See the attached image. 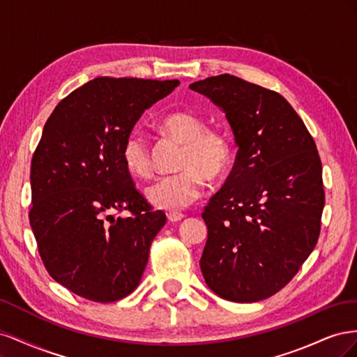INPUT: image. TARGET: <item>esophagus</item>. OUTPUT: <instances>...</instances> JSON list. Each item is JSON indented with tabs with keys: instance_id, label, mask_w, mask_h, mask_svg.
I'll return each mask as SVG.
<instances>
[{
	"instance_id": "34e87169",
	"label": "esophagus",
	"mask_w": 357,
	"mask_h": 357,
	"mask_svg": "<svg viewBox=\"0 0 357 357\" xmlns=\"http://www.w3.org/2000/svg\"><path fill=\"white\" fill-rule=\"evenodd\" d=\"M167 218H168V220H169V222L176 223V222H180L183 218H185V215H183L181 213H168V214H167Z\"/></svg>"
}]
</instances>
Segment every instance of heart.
I'll list each match as a JSON object with an SVG mask.
<instances>
[{
	"label": "heart",
	"mask_w": 357,
	"mask_h": 357,
	"mask_svg": "<svg viewBox=\"0 0 357 357\" xmlns=\"http://www.w3.org/2000/svg\"><path fill=\"white\" fill-rule=\"evenodd\" d=\"M165 131L186 146L176 174L156 178L146 189V197L153 207L178 211L198 201L204 192V177L215 181L225 176L232 160L229 138L223 132L208 129L205 119L192 112H174L162 119ZM122 160L132 176L146 178L153 172L152 150L144 134L132 131L122 146Z\"/></svg>",
	"instance_id": "b5f03b06"
}]
</instances>
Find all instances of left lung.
<instances>
[{
    "label": "left lung",
    "mask_w": 357,
    "mask_h": 357,
    "mask_svg": "<svg viewBox=\"0 0 357 357\" xmlns=\"http://www.w3.org/2000/svg\"><path fill=\"white\" fill-rule=\"evenodd\" d=\"M189 88L223 110L238 146L223 188L204 208L205 283L223 299L262 301L314 250L325 190L316 143L282 95L231 74Z\"/></svg>",
    "instance_id": "obj_1"
}]
</instances>
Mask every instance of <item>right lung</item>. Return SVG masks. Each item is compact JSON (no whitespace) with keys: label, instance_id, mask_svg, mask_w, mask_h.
Returning a JSON list of instances; mask_svg holds the SVG:
<instances>
[{"label":"right lung","instance_id":"obj_1","mask_svg":"<svg viewBox=\"0 0 357 357\" xmlns=\"http://www.w3.org/2000/svg\"><path fill=\"white\" fill-rule=\"evenodd\" d=\"M178 80L96 77L66 96L31 160L29 223L50 277L95 302L138 286L167 222L135 189L122 146L144 110ZM126 209L129 216H116Z\"/></svg>","mask_w":357,"mask_h":357}]
</instances>
